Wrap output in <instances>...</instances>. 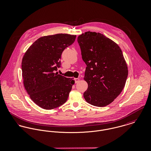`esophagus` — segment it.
I'll return each mask as SVG.
<instances>
[{
  "label": "esophagus",
  "instance_id": "1",
  "mask_svg": "<svg viewBox=\"0 0 151 151\" xmlns=\"http://www.w3.org/2000/svg\"><path fill=\"white\" fill-rule=\"evenodd\" d=\"M74 81H75V83H78L79 81V78H75Z\"/></svg>",
  "mask_w": 151,
  "mask_h": 151
}]
</instances>
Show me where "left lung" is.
<instances>
[{"instance_id":"left-lung-1","label":"left lung","mask_w":151,"mask_h":151,"mask_svg":"<svg viewBox=\"0 0 151 151\" xmlns=\"http://www.w3.org/2000/svg\"><path fill=\"white\" fill-rule=\"evenodd\" d=\"M81 58L87 67L84 79L88 88L85 100L95 106L111 104L122 91L128 77V67L121 49L99 33L87 32L78 37Z\"/></svg>"}]
</instances>
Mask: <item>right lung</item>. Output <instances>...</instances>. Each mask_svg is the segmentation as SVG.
I'll return each mask as SVG.
<instances>
[{"label": "right lung", "mask_w": 151, "mask_h": 151, "mask_svg": "<svg viewBox=\"0 0 151 151\" xmlns=\"http://www.w3.org/2000/svg\"><path fill=\"white\" fill-rule=\"evenodd\" d=\"M76 37L62 33L42 37L23 56L24 87L32 100L41 108L53 109L68 99L74 81L55 72L61 67L63 52L75 42Z\"/></svg>", "instance_id": "add662e5"}]
</instances>
